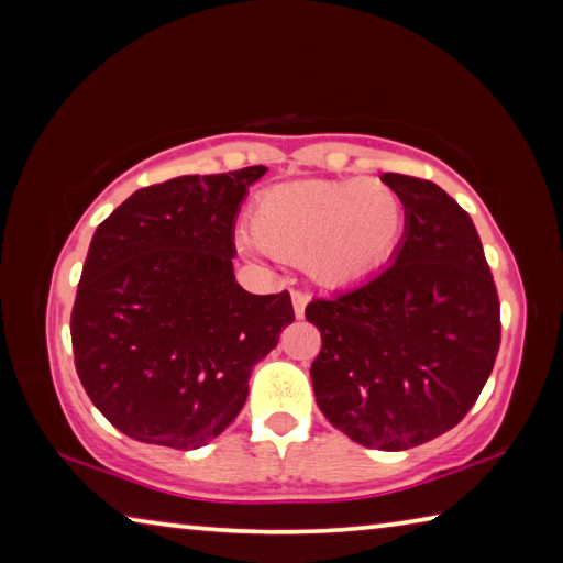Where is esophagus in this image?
Returning <instances> with one entry per match:
<instances>
[{"label":"esophagus","mask_w":563,"mask_h":563,"mask_svg":"<svg viewBox=\"0 0 563 563\" xmlns=\"http://www.w3.org/2000/svg\"><path fill=\"white\" fill-rule=\"evenodd\" d=\"M292 310H295V318H305V308H308V302H310V298L305 292H300V290H292Z\"/></svg>","instance_id":"1"}]
</instances>
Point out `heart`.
<instances>
[{
  "mask_svg": "<svg viewBox=\"0 0 563 563\" xmlns=\"http://www.w3.org/2000/svg\"><path fill=\"white\" fill-rule=\"evenodd\" d=\"M405 231V203L383 180H290L255 198L251 238L261 251L300 261L325 288L362 283L387 263Z\"/></svg>",
  "mask_w": 563,
  "mask_h": 563,
  "instance_id": "b5f03b06",
  "label": "heart"
}]
</instances>
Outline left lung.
I'll return each mask as SVG.
<instances>
[{"mask_svg": "<svg viewBox=\"0 0 563 563\" xmlns=\"http://www.w3.org/2000/svg\"><path fill=\"white\" fill-rule=\"evenodd\" d=\"M405 203V235L383 273L305 318L320 412L352 442L399 452L470 412L499 352V298L470 213L432 180L383 174Z\"/></svg>", "mask_w": 563, "mask_h": 563, "instance_id": "obj_1", "label": "left lung"}]
</instances>
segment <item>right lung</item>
Instances as JSON below:
<instances>
[{
    "instance_id": "right-lung-1",
    "label": "right lung",
    "mask_w": 563,
    "mask_h": 563,
    "mask_svg": "<svg viewBox=\"0 0 563 563\" xmlns=\"http://www.w3.org/2000/svg\"><path fill=\"white\" fill-rule=\"evenodd\" d=\"M178 176L129 196L91 238L71 312L76 373L131 440L198 450L233 422L253 367L295 320L288 292L235 280V218L265 174Z\"/></svg>"
}]
</instances>
